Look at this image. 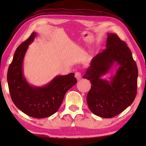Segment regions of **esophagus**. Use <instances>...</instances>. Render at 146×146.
<instances>
[{"label": "esophagus", "instance_id": "obj_1", "mask_svg": "<svg viewBox=\"0 0 146 146\" xmlns=\"http://www.w3.org/2000/svg\"><path fill=\"white\" fill-rule=\"evenodd\" d=\"M75 78L78 80H80V79L82 78V75H81V73H80V72H76L75 73Z\"/></svg>", "mask_w": 146, "mask_h": 146}]
</instances>
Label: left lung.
<instances>
[{
	"label": "left lung",
	"mask_w": 146,
	"mask_h": 146,
	"mask_svg": "<svg viewBox=\"0 0 146 146\" xmlns=\"http://www.w3.org/2000/svg\"><path fill=\"white\" fill-rule=\"evenodd\" d=\"M106 49L92 59L83 78L90 80L86 97L95 115L111 118L122 112L134 102L137 94L138 70L126 43L115 34H107ZM113 65L118 66L109 80L102 78Z\"/></svg>",
	"instance_id": "left-lung-1"
}]
</instances>
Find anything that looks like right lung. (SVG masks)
<instances>
[{
  "label": "right lung",
  "mask_w": 146,
  "mask_h": 146,
  "mask_svg": "<svg viewBox=\"0 0 146 146\" xmlns=\"http://www.w3.org/2000/svg\"><path fill=\"white\" fill-rule=\"evenodd\" d=\"M37 33L33 32L26 41L18 46L7 71V83L12 102L23 113L42 119L52 115L60 107L66 92L75 85V73L57 75L42 86L31 85L23 71V61L29 46Z\"/></svg>",
  "instance_id": "1"
}]
</instances>
